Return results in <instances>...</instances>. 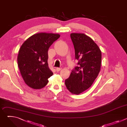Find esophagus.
Here are the masks:
<instances>
[{
    "instance_id": "34e87169",
    "label": "esophagus",
    "mask_w": 127,
    "mask_h": 127,
    "mask_svg": "<svg viewBox=\"0 0 127 127\" xmlns=\"http://www.w3.org/2000/svg\"><path fill=\"white\" fill-rule=\"evenodd\" d=\"M61 68H59V67H57V68H56V71H60L61 70Z\"/></svg>"
}]
</instances>
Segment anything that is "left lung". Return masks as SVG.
<instances>
[{
    "instance_id": "obj_1",
    "label": "left lung",
    "mask_w": 127,
    "mask_h": 127,
    "mask_svg": "<svg viewBox=\"0 0 127 127\" xmlns=\"http://www.w3.org/2000/svg\"><path fill=\"white\" fill-rule=\"evenodd\" d=\"M78 66L72 70L65 84L72 94L79 95L91 86L100 70L101 52L92 38L84 33H72Z\"/></svg>"
}]
</instances>
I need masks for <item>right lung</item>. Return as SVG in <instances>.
<instances>
[{
	"label": "right lung",
	"mask_w": 127,
	"mask_h": 127,
	"mask_svg": "<svg viewBox=\"0 0 127 127\" xmlns=\"http://www.w3.org/2000/svg\"><path fill=\"white\" fill-rule=\"evenodd\" d=\"M60 37L57 33H38L28 38L21 47L18 66L25 82L32 88H43L53 75L48 66V51Z\"/></svg>",
	"instance_id": "obj_1"
}]
</instances>
